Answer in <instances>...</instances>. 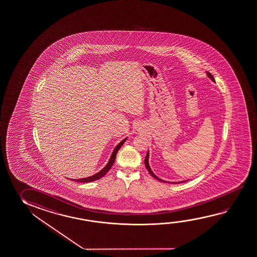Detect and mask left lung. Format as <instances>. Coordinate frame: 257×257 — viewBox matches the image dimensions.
Returning a JSON list of instances; mask_svg holds the SVG:
<instances>
[{
  "label": "left lung",
  "mask_w": 257,
  "mask_h": 257,
  "mask_svg": "<svg viewBox=\"0 0 257 257\" xmlns=\"http://www.w3.org/2000/svg\"><path fill=\"white\" fill-rule=\"evenodd\" d=\"M206 73H207L208 77L211 78L212 81L215 82L214 78H213V76H212V74L209 73V72H206ZM148 158H149V151L147 152V156H146V158H145V165H146V167H147L148 172H149V173L151 174L152 177H153V178H155V179H157V180H159V181H162V182H165V183L171 184L182 183V182H186V181H187V180H183V181H179V182H169V181H165V180H163V179H160V178H158V177L155 175V173L152 171L151 168L149 166V163H148Z\"/></svg>",
  "instance_id": "1"
}]
</instances>
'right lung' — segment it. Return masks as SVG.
Returning <instances> with one entry per match:
<instances>
[{
    "label": "right lung",
    "mask_w": 257,
    "mask_h": 257,
    "mask_svg": "<svg viewBox=\"0 0 257 257\" xmlns=\"http://www.w3.org/2000/svg\"><path fill=\"white\" fill-rule=\"evenodd\" d=\"M126 139H123L121 142H119L118 144V146L115 147L114 150L112 152V154L110 155V160H109V162L108 163L106 164L105 167L103 168L102 170L99 171L98 173L96 174H94L93 176H90V177H87V178H83V179H73L74 181H77V182H81V183H86V182H92V181H94V180H97V179H101L102 177L105 175L106 173L108 172V171H110V168L111 166L113 165V163H114L115 158H116V155H117V153H118V150H119V148L122 147L123 144L125 143Z\"/></svg>",
    "instance_id": "right-lung-1"
}]
</instances>
